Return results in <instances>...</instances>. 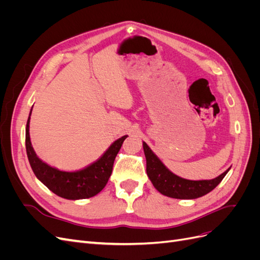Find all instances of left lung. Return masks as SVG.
<instances>
[{"label": "left lung", "mask_w": 260, "mask_h": 260, "mask_svg": "<svg viewBox=\"0 0 260 260\" xmlns=\"http://www.w3.org/2000/svg\"><path fill=\"white\" fill-rule=\"evenodd\" d=\"M144 154L146 157V172L153 185L162 195L179 200H194L209 193L221 182L228 171L211 180L192 181L180 178L169 171L158 159L148 145L143 142Z\"/></svg>", "instance_id": "1"}]
</instances>
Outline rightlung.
Here are the masks:
<instances>
[{
  "instance_id": "1",
  "label": "right lung",
  "mask_w": 260,
  "mask_h": 260,
  "mask_svg": "<svg viewBox=\"0 0 260 260\" xmlns=\"http://www.w3.org/2000/svg\"><path fill=\"white\" fill-rule=\"evenodd\" d=\"M29 122L30 116L26 125V151L28 159L36 177L49 190L67 200L89 199L103 190L112 175L116 156L124 139L128 136H123L115 141L96 161L89 165L88 167L73 172L61 171L39 159L31 146Z\"/></svg>"
}]
</instances>
